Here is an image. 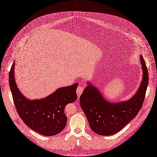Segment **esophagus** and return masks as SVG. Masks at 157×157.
<instances>
[{"label":"esophagus","mask_w":157,"mask_h":157,"mask_svg":"<svg viewBox=\"0 0 157 157\" xmlns=\"http://www.w3.org/2000/svg\"><path fill=\"white\" fill-rule=\"evenodd\" d=\"M83 91H84V87L81 85H79L77 88V90H76V93H77L78 96L80 97L81 94L82 93Z\"/></svg>","instance_id":"1"}]
</instances>
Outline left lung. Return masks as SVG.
<instances>
[{
  "label": "left lung",
  "instance_id": "obj_1",
  "mask_svg": "<svg viewBox=\"0 0 157 157\" xmlns=\"http://www.w3.org/2000/svg\"><path fill=\"white\" fill-rule=\"evenodd\" d=\"M142 79L136 93L130 99L117 102L107 100L90 81L80 97V105L89 125L101 136L117 133L134 119L142 106L148 84V72L144 59L140 56Z\"/></svg>",
  "mask_w": 157,
  "mask_h": 157
}]
</instances>
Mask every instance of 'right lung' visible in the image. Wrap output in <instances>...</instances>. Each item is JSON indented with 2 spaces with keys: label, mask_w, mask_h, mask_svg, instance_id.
<instances>
[{
  "label": "right lung",
  "mask_w": 157,
  "mask_h": 157,
  "mask_svg": "<svg viewBox=\"0 0 157 157\" xmlns=\"http://www.w3.org/2000/svg\"><path fill=\"white\" fill-rule=\"evenodd\" d=\"M15 61L9 73V82L17 112L25 124L43 136L56 135L64 128V108L77 99L78 84L60 87L48 96L30 100L20 91L15 79Z\"/></svg>",
  "instance_id": "right-lung-1"
}]
</instances>
